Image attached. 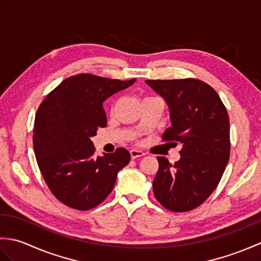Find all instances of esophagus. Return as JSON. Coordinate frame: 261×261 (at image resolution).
Instances as JSON below:
<instances>
[{
	"instance_id": "1",
	"label": "esophagus",
	"mask_w": 261,
	"mask_h": 261,
	"mask_svg": "<svg viewBox=\"0 0 261 261\" xmlns=\"http://www.w3.org/2000/svg\"><path fill=\"white\" fill-rule=\"evenodd\" d=\"M130 153H131L132 159H136V158L145 156V152H142L141 150H137V149H132V150H130Z\"/></svg>"
}]
</instances>
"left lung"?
<instances>
[{
	"mask_svg": "<svg viewBox=\"0 0 261 261\" xmlns=\"http://www.w3.org/2000/svg\"><path fill=\"white\" fill-rule=\"evenodd\" d=\"M168 107L171 125L163 139L180 145L175 165L158 157L152 186L157 201L174 212L199 206L218 186L230 157L229 115L212 87L198 80L146 81Z\"/></svg>",
	"mask_w": 261,
	"mask_h": 261,
	"instance_id": "obj_1",
	"label": "left lung"
}]
</instances>
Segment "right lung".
<instances>
[{
	"label": "right lung",
	"mask_w": 261,
	"mask_h": 261,
	"mask_svg": "<svg viewBox=\"0 0 261 261\" xmlns=\"http://www.w3.org/2000/svg\"><path fill=\"white\" fill-rule=\"evenodd\" d=\"M135 82L91 74L70 76L38 109L33 129L37 163L49 190L67 206L82 211L97 206L129 164L130 152L124 148L94 156L91 138L107 126L105 99Z\"/></svg>",
	"instance_id": "obj_1"
}]
</instances>
